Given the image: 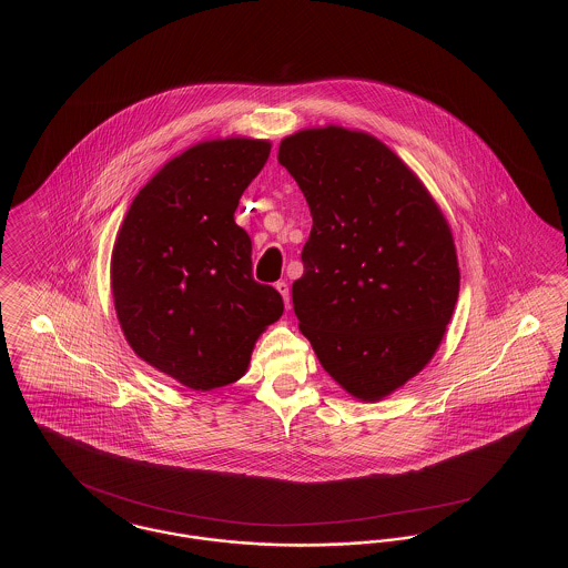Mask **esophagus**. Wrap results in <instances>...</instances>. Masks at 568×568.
I'll use <instances>...</instances> for the list:
<instances>
[{
    "instance_id": "34e87169",
    "label": "esophagus",
    "mask_w": 568,
    "mask_h": 568,
    "mask_svg": "<svg viewBox=\"0 0 568 568\" xmlns=\"http://www.w3.org/2000/svg\"><path fill=\"white\" fill-rule=\"evenodd\" d=\"M274 287H276V292H278V294L283 296V302H285V308H290V300H292V297H290V285H287L285 281H278V283L274 285Z\"/></svg>"
}]
</instances>
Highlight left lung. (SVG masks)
<instances>
[{
  "label": "left lung",
  "mask_w": 568,
  "mask_h": 568,
  "mask_svg": "<svg viewBox=\"0 0 568 568\" xmlns=\"http://www.w3.org/2000/svg\"><path fill=\"white\" fill-rule=\"evenodd\" d=\"M313 216L292 300L325 373L377 403L424 371L459 292L454 234L419 176L375 135L325 125L281 140Z\"/></svg>",
  "instance_id": "1"
}]
</instances>
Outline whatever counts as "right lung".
Returning <instances> with one entry per match:
<instances>
[{
  "label": "right lung",
  "instance_id": "right-lung-1",
  "mask_svg": "<svg viewBox=\"0 0 568 568\" xmlns=\"http://www.w3.org/2000/svg\"><path fill=\"white\" fill-rule=\"evenodd\" d=\"M257 138L204 140L138 191L110 257V290L140 359L191 389L243 377L283 297L253 281L251 239L234 213L271 155Z\"/></svg>",
  "mask_w": 568,
  "mask_h": 568
}]
</instances>
